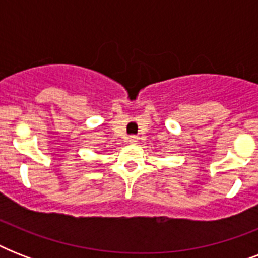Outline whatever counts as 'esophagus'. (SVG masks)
I'll list each match as a JSON object with an SVG mask.
<instances>
[{"label": "esophagus", "instance_id": "obj_1", "mask_svg": "<svg viewBox=\"0 0 258 258\" xmlns=\"http://www.w3.org/2000/svg\"><path fill=\"white\" fill-rule=\"evenodd\" d=\"M138 141H139V139H138V137H135V135L128 138V143H131V145H137Z\"/></svg>", "mask_w": 258, "mask_h": 258}]
</instances>
